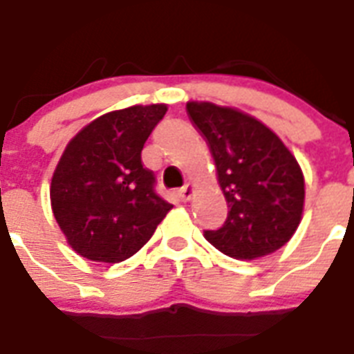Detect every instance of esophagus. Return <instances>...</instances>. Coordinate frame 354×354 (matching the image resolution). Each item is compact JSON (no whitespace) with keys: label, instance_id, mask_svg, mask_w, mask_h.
Here are the masks:
<instances>
[{"label":"esophagus","instance_id":"1","mask_svg":"<svg viewBox=\"0 0 354 354\" xmlns=\"http://www.w3.org/2000/svg\"><path fill=\"white\" fill-rule=\"evenodd\" d=\"M194 192H196V186L192 185V183H188V185L183 186V188L177 192V196H179L183 201H190L192 197H194Z\"/></svg>","mask_w":354,"mask_h":354}]
</instances>
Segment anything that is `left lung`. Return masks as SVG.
I'll use <instances>...</instances> for the list:
<instances>
[{"label":"left lung","mask_w":354,"mask_h":354,"mask_svg":"<svg viewBox=\"0 0 354 354\" xmlns=\"http://www.w3.org/2000/svg\"><path fill=\"white\" fill-rule=\"evenodd\" d=\"M186 111L207 138L229 205L223 227L205 231V238L232 259L275 253L294 236L303 216L299 162L270 127L245 112L210 101H188Z\"/></svg>","instance_id":"obj_1"}]
</instances>
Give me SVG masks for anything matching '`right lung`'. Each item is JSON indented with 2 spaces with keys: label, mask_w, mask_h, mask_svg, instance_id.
<instances>
[{
  "label": "right lung",
  "mask_w": 354,
  "mask_h": 354,
  "mask_svg": "<svg viewBox=\"0 0 354 354\" xmlns=\"http://www.w3.org/2000/svg\"><path fill=\"white\" fill-rule=\"evenodd\" d=\"M166 111L153 103L106 112L68 142L49 197L60 231L84 259L127 260L174 207L157 196L155 175L142 164L144 144Z\"/></svg>",
  "instance_id": "obj_1"
}]
</instances>
